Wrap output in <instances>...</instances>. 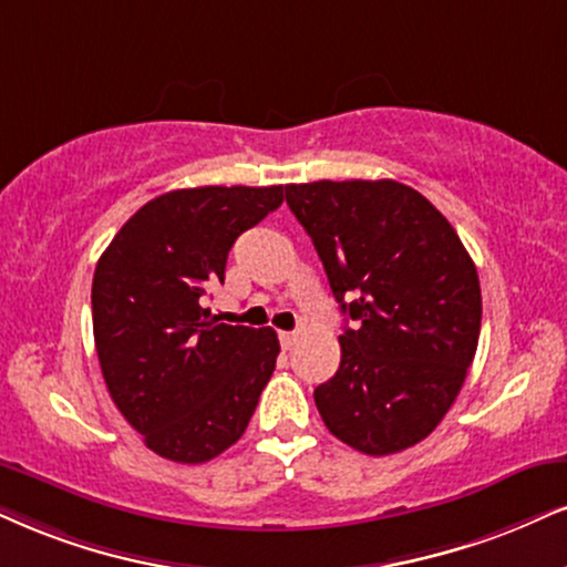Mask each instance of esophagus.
<instances>
[{"label":"esophagus","instance_id":"obj_1","mask_svg":"<svg viewBox=\"0 0 567 567\" xmlns=\"http://www.w3.org/2000/svg\"><path fill=\"white\" fill-rule=\"evenodd\" d=\"M278 341H281L284 349H291L297 341V333L295 331H278Z\"/></svg>","mask_w":567,"mask_h":567}]
</instances>
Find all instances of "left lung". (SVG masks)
I'll return each mask as SVG.
<instances>
[{"label":"left lung","mask_w":567,"mask_h":567,"mask_svg":"<svg viewBox=\"0 0 567 567\" xmlns=\"http://www.w3.org/2000/svg\"><path fill=\"white\" fill-rule=\"evenodd\" d=\"M286 205L358 323L316 389L326 429L373 457L423 442L457 400L481 333L478 272L457 230L391 178L289 184Z\"/></svg>","instance_id":"1"}]
</instances>
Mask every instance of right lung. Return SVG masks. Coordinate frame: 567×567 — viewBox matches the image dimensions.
Returning a JSON list of instances; mask_svg holds the SVG:
<instances>
[{"mask_svg": "<svg viewBox=\"0 0 567 567\" xmlns=\"http://www.w3.org/2000/svg\"><path fill=\"white\" fill-rule=\"evenodd\" d=\"M281 202L284 186L167 192L131 215L96 262L104 383L159 457L207 463L247 431L281 347L272 328L220 323L205 302L234 241Z\"/></svg>", "mask_w": 567, "mask_h": 567, "instance_id": "1", "label": "right lung"}]
</instances>
